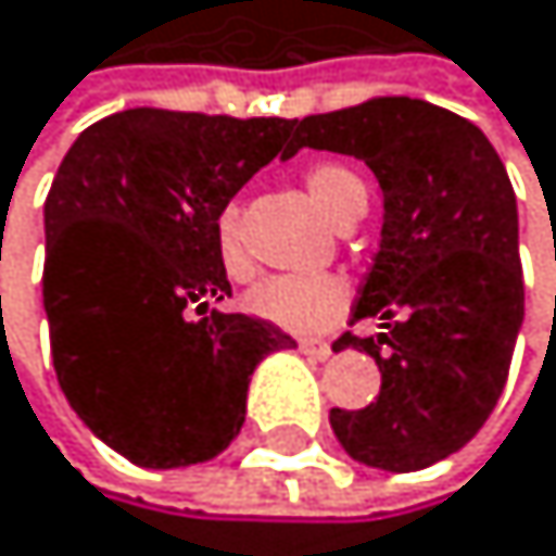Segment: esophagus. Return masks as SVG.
<instances>
[{
  "label": "esophagus",
  "mask_w": 556,
  "mask_h": 556,
  "mask_svg": "<svg viewBox=\"0 0 556 556\" xmlns=\"http://www.w3.org/2000/svg\"><path fill=\"white\" fill-rule=\"evenodd\" d=\"M300 354L314 357V361H327L330 357V344L327 341H300Z\"/></svg>",
  "instance_id": "obj_1"
}]
</instances>
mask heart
Instances as JSON below:
<instances>
[{"instance_id":"obj_1","label":"heart","mask_w":556,"mask_h":556,"mask_svg":"<svg viewBox=\"0 0 556 556\" xmlns=\"http://www.w3.org/2000/svg\"><path fill=\"white\" fill-rule=\"evenodd\" d=\"M306 192H311L317 208L333 226H341L354 212V205L361 199H368L361 178L338 165H317L306 172ZM215 256H218V266H223L232 280H245V276L253 273V260L242 245L236 205L218 208L215 215ZM344 306H348V283L333 273L266 276V280H260L245 293V311L253 317L283 327V330H293V333H317L330 327L344 314Z\"/></svg>"}]
</instances>
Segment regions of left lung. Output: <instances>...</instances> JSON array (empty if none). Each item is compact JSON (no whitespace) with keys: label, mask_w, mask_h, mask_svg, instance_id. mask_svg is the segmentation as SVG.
I'll return each mask as SVG.
<instances>
[{"label":"left lung","mask_w":556,"mask_h":556,"mask_svg":"<svg viewBox=\"0 0 556 556\" xmlns=\"http://www.w3.org/2000/svg\"><path fill=\"white\" fill-rule=\"evenodd\" d=\"M351 154L381 185V242L354 303L378 338H344L381 368L378 402L333 408L351 459L384 472L459 452L503 394L523 327L517 195L496 148L466 117L412 97L293 121L287 154Z\"/></svg>","instance_id":"8db88e82"}]
</instances>
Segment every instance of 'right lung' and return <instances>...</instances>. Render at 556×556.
<instances>
[{"label":"right lung","mask_w":556,"mask_h":556,"mask_svg":"<svg viewBox=\"0 0 556 556\" xmlns=\"http://www.w3.org/2000/svg\"><path fill=\"white\" fill-rule=\"evenodd\" d=\"M293 121L135 108L90 124L42 205V306L70 408L124 459L178 469L226 452L256 364L296 348L276 324L212 311L232 296L215 215Z\"/></svg>","instance_id":"1"}]
</instances>
